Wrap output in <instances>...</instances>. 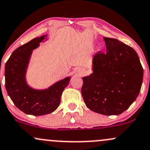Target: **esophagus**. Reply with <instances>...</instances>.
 I'll return each mask as SVG.
<instances>
[{
	"instance_id": "34e87169",
	"label": "esophagus",
	"mask_w": 150,
	"mask_h": 150,
	"mask_svg": "<svg viewBox=\"0 0 150 150\" xmlns=\"http://www.w3.org/2000/svg\"><path fill=\"white\" fill-rule=\"evenodd\" d=\"M85 69L83 68V67H79L78 69V72L80 75H83V74H85Z\"/></svg>"
}]
</instances>
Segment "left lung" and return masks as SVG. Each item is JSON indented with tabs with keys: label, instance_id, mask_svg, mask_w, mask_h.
Here are the masks:
<instances>
[{
	"label": "left lung",
	"instance_id": "left-lung-1",
	"mask_svg": "<svg viewBox=\"0 0 150 150\" xmlns=\"http://www.w3.org/2000/svg\"><path fill=\"white\" fill-rule=\"evenodd\" d=\"M104 40L106 52L99 51L94 56L93 72L83 78L82 95L92 111L120 115L137 98L144 72L132 47L115 38Z\"/></svg>",
	"mask_w": 150,
	"mask_h": 150
}]
</instances>
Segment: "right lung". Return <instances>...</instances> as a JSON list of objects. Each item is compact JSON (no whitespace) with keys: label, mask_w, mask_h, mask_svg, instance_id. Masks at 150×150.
<instances>
[{"label":"right lung","mask_w":150,"mask_h":150,"mask_svg":"<svg viewBox=\"0 0 150 150\" xmlns=\"http://www.w3.org/2000/svg\"><path fill=\"white\" fill-rule=\"evenodd\" d=\"M47 37L35 38L20 46L11 54L5 66L6 88L13 103L27 115L40 116L50 114L58 108L64 89L70 78L57 82L45 90H35L28 85L25 72L33 50L37 48Z\"/></svg>","instance_id":"add662e5"}]
</instances>
